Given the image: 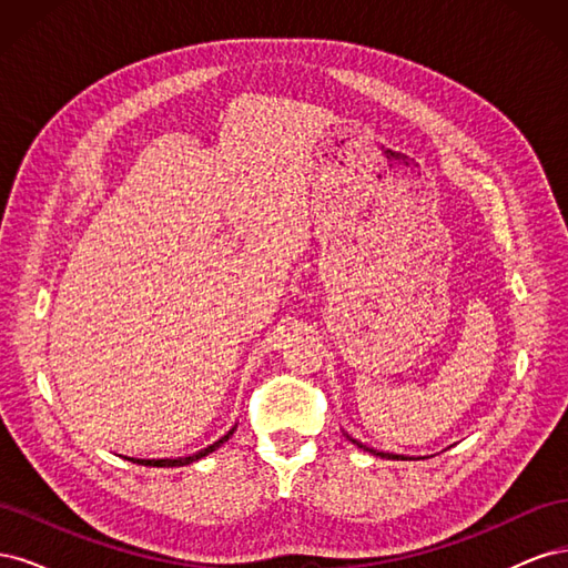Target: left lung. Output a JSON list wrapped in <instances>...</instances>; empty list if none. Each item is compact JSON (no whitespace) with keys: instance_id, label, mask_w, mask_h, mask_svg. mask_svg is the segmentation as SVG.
<instances>
[{"instance_id":"obj_1","label":"left lung","mask_w":568,"mask_h":568,"mask_svg":"<svg viewBox=\"0 0 568 568\" xmlns=\"http://www.w3.org/2000/svg\"><path fill=\"white\" fill-rule=\"evenodd\" d=\"M343 436H346L353 445H357L359 450H365V453H369V455H374V457H382V459H422V457H407V455H395V453H384V450H376V448H369V445H365L363 440H357V438H353L351 434H346L343 432Z\"/></svg>"}]
</instances>
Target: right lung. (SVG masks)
Listing matches in <instances>:
<instances>
[{
  "label": "right lung",
  "mask_w": 568,
  "mask_h": 568,
  "mask_svg": "<svg viewBox=\"0 0 568 568\" xmlns=\"http://www.w3.org/2000/svg\"><path fill=\"white\" fill-rule=\"evenodd\" d=\"M234 432H236V424H234V426L230 428V432H227L225 436H222L220 440H215L213 445H209V448H203V450H199L196 455H189V457H175V459H170V457H165V459H136V457H125V459L136 462V464H144V467H186V464L199 462V459H203L205 455L215 453L222 443L232 438V434H234Z\"/></svg>",
  "instance_id": "1"
}]
</instances>
